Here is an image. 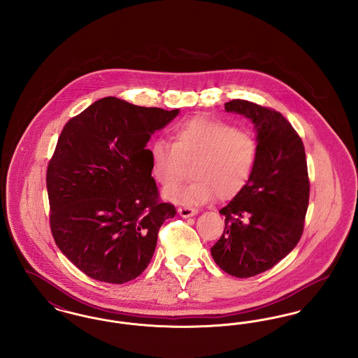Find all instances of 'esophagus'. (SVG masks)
I'll use <instances>...</instances> for the list:
<instances>
[{
    "mask_svg": "<svg viewBox=\"0 0 358 358\" xmlns=\"http://www.w3.org/2000/svg\"><path fill=\"white\" fill-rule=\"evenodd\" d=\"M178 213H180V216L187 219V217H192V216L197 215V210L190 206H181V208H178Z\"/></svg>",
    "mask_w": 358,
    "mask_h": 358,
    "instance_id": "obj_1",
    "label": "esophagus"
}]
</instances>
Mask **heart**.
I'll return each mask as SVG.
<instances>
[{"label": "heart", "instance_id": "b5f03b06", "mask_svg": "<svg viewBox=\"0 0 358 358\" xmlns=\"http://www.w3.org/2000/svg\"><path fill=\"white\" fill-rule=\"evenodd\" d=\"M255 138L235 126L197 117L181 122L171 133V143L155 139L149 146L150 169L164 187L178 182L192 166V181L184 187L171 186L164 197L177 204H203L217 197L231 200L248 184L255 168Z\"/></svg>", "mask_w": 358, "mask_h": 358}]
</instances>
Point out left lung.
Listing matches in <instances>:
<instances>
[{
  "label": "left lung",
  "instance_id": "left-lung-1",
  "mask_svg": "<svg viewBox=\"0 0 358 358\" xmlns=\"http://www.w3.org/2000/svg\"><path fill=\"white\" fill-rule=\"evenodd\" d=\"M224 106L252 122L257 157L248 184L220 209L225 228L210 254L222 271L250 278L273 268L302 236L310 194L306 154L280 113L240 99Z\"/></svg>",
  "mask_w": 358,
  "mask_h": 358
}]
</instances>
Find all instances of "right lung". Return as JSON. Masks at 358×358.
Listing matches in <instances>:
<instances>
[{
    "instance_id": "obj_1",
    "label": "right lung",
    "mask_w": 358,
    "mask_h": 358,
    "mask_svg": "<svg viewBox=\"0 0 358 358\" xmlns=\"http://www.w3.org/2000/svg\"><path fill=\"white\" fill-rule=\"evenodd\" d=\"M178 113L107 96L64 126L47 171L50 222L87 276L122 285L150 263L176 208L159 201L146 145Z\"/></svg>"
}]
</instances>
